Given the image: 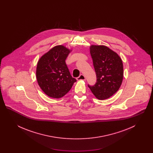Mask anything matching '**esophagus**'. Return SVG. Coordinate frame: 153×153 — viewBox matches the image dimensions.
Wrapping results in <instances>:
<instances>
[{
  "mask_svg": "<svg viewBox=\"0 0 153 153\" xmlns=\"http://www.w3.org/2000/svg\"><path fill=\"white\" fill-rule=\"evenodd\" d=\"M77 81H80V80H85V77L83 74H80V76L77 78Z\"/></svg>",
  "mask_w": 153,
  "mask_h": 153,
  "instance_id": "obj_1",
  "label": "esophagus"
}]
</instances>
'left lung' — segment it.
I'll return each mask as SVG.
<instances>
[{"mask_svg":"<svg viewBox=\"0 0 153 153\" xmlns=\"http://www.w3.org/2000/svg\"><path fill=\"white\" fill-rule=\"evenodd\" d=\"M90 53L96 74L97 82L88 85L99 100L108 99L120 87L123 78V65L116 52L104 45H91Z\"/></svg>","mask_w":153,"mask_h":153,"instance_id":"left-lung-1","label":"left lung"}]
</instances>
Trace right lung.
<instances>
[{
  "label": "right lung",
  "instance_id": "1",
  "mask_svg": "<svg viewBox=\"0 0 153 153\" xmlns=\"http://www.w3.org/2000/svg\"><path fill=\"white\" fill-rule=\"evenodd\" d=\"M71 51L64 45H57L45 53L38 61V84L44 93L51 97H62L76 81L65 63L66 58Z\"/></svg>",
  "mask_w": 153,
  "mask_h": 153
}]
</instances>
